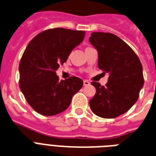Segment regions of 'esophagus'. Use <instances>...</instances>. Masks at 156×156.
<instances>
[{"label":"esophagus","instance_id":"1","mask_svg":"<svg viewBox=\"0 0 156 156\" xmlns=\"http://www.w3.org/2000/svg\"><path fill=\"white\" fill-rule=\"evenodd\" d=\"M83 83H84V86H87V85H89V84H90V82H89V80H84V81H83Z\"/></svg>","mask_w":156,"mask_h":156}]
</instances>
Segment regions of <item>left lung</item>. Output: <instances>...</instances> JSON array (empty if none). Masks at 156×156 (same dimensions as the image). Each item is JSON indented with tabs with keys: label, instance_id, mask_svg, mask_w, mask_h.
I'll list each match as a JSON object with an SVG mask.
<instances>
[{
	"label": "left lung",
	"instance_id": "left-lung-1",
	"mask_svg": "<svg viewBox=\"0 0 156 156\" xmlns=\"http://www.w3.org/2000/svg\"><path fill=\"white\" fill-rule=\"evenodd\" d=\"M89 42L98 54V67L109 77L105 86L91 82L96 94L89 101L98 116L112 119L124 114L139 97L144 84L142 66L131 47L109 32H93Z\"/></svg>",
	"mask_w": 156,
	"mask_h": 156
}]
</instances>
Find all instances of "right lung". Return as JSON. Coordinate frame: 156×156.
<instances>
[{
    "mask_svg": "<svg viewBox=\"0 0 156 156\" xmlns=\"http://www.w3.org/2000/svg\"><path fill=\"white\" fill-rule=\"evenodd\" d=\"M84 32L48 29L29 42L19 62V87L32 109L42 115H55L69 107L83 80L71 76L58 81L56 70L63 64Z\"/></svg>",
    "mask_w": 156,
    "mask_h": 156,
    "instance_id": "add662e5",
    "label": "right lung"
}]
</instances>
